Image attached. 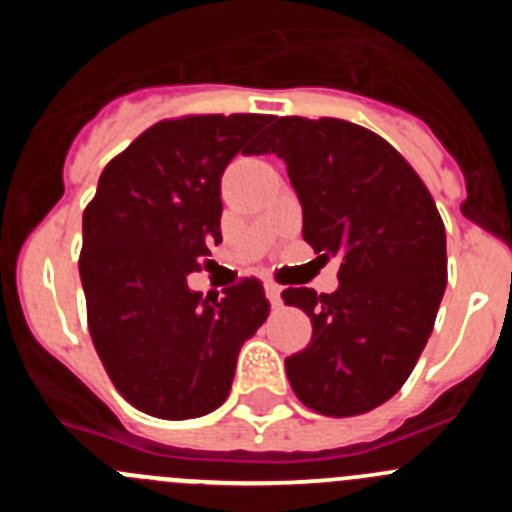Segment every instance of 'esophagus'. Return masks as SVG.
Listing matches in <instances>:
<instances>
[{
  "label": "esophagus",
  "instance_id": "1",
  "mask_svg": "<svg viewBox=\"0 0 512 512\" xmlns=\"http://www.w3.org/2000/svg\"><path fill=\"white\" fill-rule=\"evenodd\" d=\"M264 289H266V297H269L271 305H274V307L282 305V287H279V284L266 282V284H264Z\"/></svg>",
  "mask_w": 512,
  "mask_h": 512
}]
</instances>
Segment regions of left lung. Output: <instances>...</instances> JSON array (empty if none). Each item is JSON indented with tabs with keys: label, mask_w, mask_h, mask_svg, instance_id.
<instances>
[{
	"label": "left lung",
	"mask_w": 512,
	"mask_h": 512,
	"mask_svg": "<svg viewBox=\"0 0 512 512\" xmlns=\"http://www.w3.org/2000/svg\"><path fill=\"white\" fill-rule=\"evenodd\" d=\"M264 153L287 164L302 238L338 256V289L289 287L312 338L284 361L302 405L330 418L379 408L418 364L446 289V230L431 192L384 138L336 117H274Z\"/></svg>",
	"instance_id": "1"
}]
</instances>
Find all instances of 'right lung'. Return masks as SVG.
I'll return each instance as SVG.
<instances>
[{
	"mask_svg": "<svg viewBox=\"0 0 512 512\" xmlns=\"http://www.w3.org/2000/svg\"><path fill=\"white\" fill-rule=\"evenodd\" d=\"M271 115L161 120L104 166L84 210L79 256L87 320L104 369L133 408L200 418L230 392L238 351L269 315L259 279L225 297L192 292L220 235V176L259 156Z\"/></svg>",
	"mask_w": 512,
	"mask_h": 512,
	"instance_id": "1",
	"label": "right lung"
}]
</instances>
